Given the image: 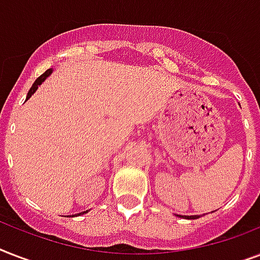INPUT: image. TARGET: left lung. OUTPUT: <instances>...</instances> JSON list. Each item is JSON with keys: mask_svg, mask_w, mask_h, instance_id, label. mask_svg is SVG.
Instances as JSON below:
<instances>
[{"mask_svg": "<svg viewBox=\"0 0 260 260\" xmlns=\"http://www.w3.org/2000/svg\"><path fill=\"white\" fill-rule=\"evenodd\" d=\"M181 217H185V218H198V217H201V216H181Z\"/></svg>", "mask_w": 260, "mask_h": 260, "instance_id": "8db88e82", "label": "left lung"}]
</instances>
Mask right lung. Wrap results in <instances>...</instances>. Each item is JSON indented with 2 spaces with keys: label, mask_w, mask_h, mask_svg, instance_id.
I'll use <instances>...</instances> for the list:
<instances>
[{
  "label": "right lung",
  "mask_w": 260,
  "mask_h": 260,
  "mask_svg": "<svg viewBox=\"0 0 260 260\" xmlns=\"http://www.w3.org/2000/svg\"><path fill=\"white\" fill-rule=\"evenodd\" d=\"M51 73H52V70H51V69H48V70H47L46 73H44V74L40 75V77H39V78L36 79V81H35V83H34V85H32V87H30V89H29V91H28V95H26V100H28V98L32 97V94H34L35 91L38 90V87L40 86V85H42V83L44 82V81H46V78H47V77H48V75L51 74ZM86 212H87V210H86ZM86 212H81V213H78V214H79V216H81V214L86 213ZM75 216H77V214H75Z\"/></svg>",
  "instance_id": "1"
}]
</instances>
